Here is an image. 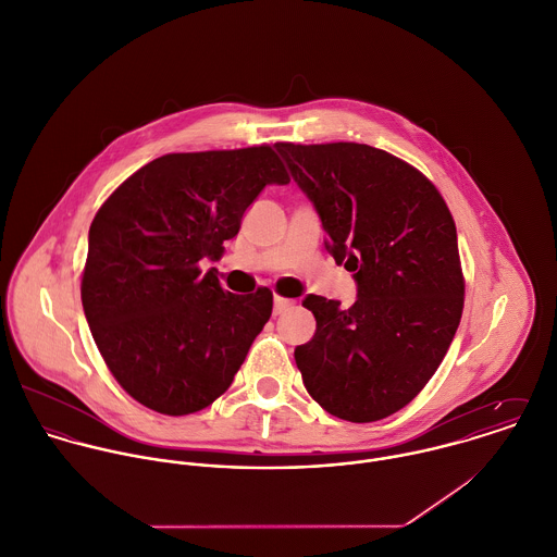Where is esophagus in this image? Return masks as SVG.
Here are the masks:
<instances>
[{
    "label": "esophagus",
    "mask_w": 557,
    "mask_h": 557,
    "mask_svg": "<svg viewBox=\"0 0 557 557\" xmlns=\"http://www.w3.org/2000/svg\"><path fill=\"white\" fill-rule=\"evenodd\" d=\"M292 307H294V300H287V298H281V296L274 298V315H281V313L289 311Z\"/></svg>",
    "instance_id": "obj_1"
}]
</instances>
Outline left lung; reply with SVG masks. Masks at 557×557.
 Masks as SVG:
<instances>
[{
    "label": "left lung",
    "instance_id": "1",
    "mask_svg": "<svg viewBox=\"0 0 557 557\" xmlns=\"http://www.w3.org/2000/svg\"><path fill=\"white\" fill-rule=\"evenodd\" d=\"M352 272L350 309L309 294L318 322L294 357L331 414L370 423L404 408L438 370L460 324L465 278L454 218L434 184L399 158L357 143H276Z\"/></svg>",
    "mask_w": 557,
    "mask_h": 557
}]
</instances>
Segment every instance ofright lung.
I'll list each match as a JSON object with an SVG mask.
<instances>
[{
	"mask_svg": "<svg viewBox=\"0 0 557 557\" xmlns=\"http://www.w3.org/2000/svg\"><path fill=\"white\" fill-rule=\"evenodd\" d=\"M289 175L272 147L162 156L99 207L82 274L92 339L143 406L182 417L233 382L272 315V292H224L215 261L244 211Z\"/></svg>",
	"mask_w": 557,
	"mask_h": 557,
	"instance_id": "1",
	"label": "right lung"
}]
</instances>
